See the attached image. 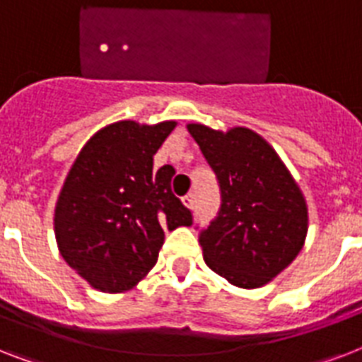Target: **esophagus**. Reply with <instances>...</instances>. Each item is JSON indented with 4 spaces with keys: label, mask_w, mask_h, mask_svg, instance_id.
Wrapping results in <instances>:
<instances>
[{
    "label": "esophagus",
    "mask_w": 362,
    "mask_h": 362,
    "mask_svg": "<svg viewBox=\"0 0 362 362\" xmlns=\"http://www.w3.org/2000/svg\"><path fill=\"white\" fill-rule=\"evenodd\" d=\"M182 203L186 204L189 210H193V206H195V195H193V193H187V195L182 197Z\"/></svg>",
    "instance_id": "34e87169"
}]
</instances>
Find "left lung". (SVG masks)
<instances>
[{"instance_id": "left-lung-1", "label": "left lung", "mask_w": 362, "mask_h": 362, "mask_svg": "<svg viewBox=\"0 0 362 362\" xmlns=\"http://www.w3.org/2000/svg\"><path fill=\"white\" fill-rule=\"evenodd\" d=\"M216 173L221 206L201 231L204 263L229 284L255 289L293 263L308 233V206L276 150L247 127L187 124Z\"/></svg>"}]
</instances>
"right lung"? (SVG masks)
<instances>
[{"instance_id": "add662e5", "label": "right lung", "mask_w": 362, "mask_h": 362, "mask_svg": "<svg viewBox=\"0 0 362 362\" xmlns=\"http://www.w3.org/2000/svg\"><path fill=\"white\" fill-rule=\"evenodd\" d=\"M176 127L122 120L82 146L54 210L65 263L103 293L135 287L158 263L165 229L192 226V212L170 192L175 169L153 173V153Z\"/></svg>"}]
</instances>
